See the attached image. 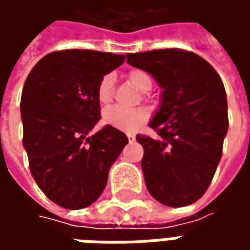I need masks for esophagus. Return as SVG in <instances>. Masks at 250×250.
<instances>
[{"label":"esophagus","mask_w":250,"mask_h":250,"mask_svg":"<svg viewBox=\"0 0 250 250\" xmlns=\"http://www.w3.org/2000/svg\"><path fill=\"white\" fill-rule=\"evenodd\" d=\"M127 138H128V142L135 141V136H134V135H127Z\"/></svg>","instance_id":"1"}]
</instances>
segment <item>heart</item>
<instances>
[{
  "label": "heart",
  "mask_w": 250,
  "mask_h": 250,
  "mask_svg": "<svg viewBox=\"0 0 250 250\" xmlns=\"http://www.w3.org/2000/svg\"><path fill=\"white\" fill-rule=\"evenodd\" d=\"M128 80L134 87L143 92L148 91L152 85L150 75L142 69H131L128 72ZM114 82L115 76L112 73H105L100 79L96 88V98L102 105H107L111 102ZM147 119H148V112L143 108L125 109L120 107H111L105 109L103 114V122L105 125L125 132H135Z\"/></svg>",
  "instance_id": "heart-1"
}]
</instances>
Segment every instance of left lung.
Listing matches in <instances>:
<instances>
[{
	"label": "left lung",
	"mask_w": 250,
	"mask_h": 250,
	"mask_svg": "<svg viewBox=\"0 0 250 250\" xmlns=\"http://www.w3.org/2000/svg\"><path fill=\"white\" fill-rule=\"evenodd\" d=\"M125 56L163 89L161 107L150 122L159 138L136 135L145 150L147 190L166 206H188L208 190L222 155L229 125L222 80L206 60L184 49Z\"/></svg>",
	"instance_id": "1"
}]
</instances>
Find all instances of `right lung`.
I'll use <instances>...</instances> for the list:
<instances>
[{"label": "right lung", "instance_id": "1", "mask_svg": "<svg viewBox=\"0 0 250 250\" xmlns=\"http://www.w3.org/2000/svg\"><path fill=\"white\" fill-rule=\"evenodd\" d=\"M125 62L123 55L89 49L48 53L25 80L21 95L22 145L30 173L52 202L64 209L93 204L108 171L128 143L125 134L100 119V79Z\"/></svg>", "mask_w": 250, "mask_h": 250}]
</instances>
